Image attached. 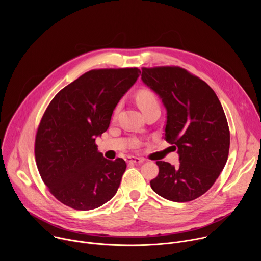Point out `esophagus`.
I'll return each mask as SVG.
<instances>
[{
  "label": "esophagus",
  "mask_w": 261,
  "mask_h": 261,
  "mask_svg": "<svg viewBox=\"0 0 261 261\" xmlns=\"http://www.w3.org/2000/svg\"><path fill=\"white\" fill-rule=\"evenodd\" d=\"M125 160L127 163H135V164H140L144 161L143 158H137V157H133V156H128V157H126Z\"/></svg>",
  "instance_id": "1"
}]
</instances>
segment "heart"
I'll return each mask as SVG.
<instances>
[{"label":"heart","instance_id":"b5f03b06","mask_svg":"<svg viewBox=\"0 0 261 261\" xmlns=\"http://www.w3.org/2000/svg\"><path fill=\"white\" fill-rule=\"evenodd\" d=\"M136 101H137L138 106L140 107L141 111H143L147 107L158 104L156 95L152 91L147 90V89H142V90L137 92V94H136ZM118 109H116V111Z\"/></svg>","mask_w":261,"mask_h":261}]
</instances>
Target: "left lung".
<instances>
[{"mask_svg": "<svg viewBox=\"0 0 261 261\" xmlns=\"http://www.w3.org/2000/svg\"><path fill=\"white\" fill-rule=\"evenodd\" d=\"M141 81L167 111L165 139L177 147L178 166L157 161L152 189L165 199L187 202L204 194L224 168L230 133L213 89L179 67L142 68Z\"/></svg>", "mask_w": 261, "mask_h": 261, "instance_id": "left-lung-1", "label": "left lung"}]
</instances>
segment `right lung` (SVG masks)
I'll use <instances>...</instances> for the list:
<instances>
[{"label": "right lung", "mask_w": 261, "mask_h": 261, "mask_svg": "<svg viewBox=\"0 0 261 261\" xmlns=\"http://www.w3.org/2000/svg\"><path fill=\"white\" fill-rule=\"evenodd\" d=\"M139 73L137 68L91 70L62 89L46 108L35 158L49 192L65 205L94 210L117 193L126 162L105 159L95 140L108 129L114 109Z\"/></svg>", "instance_id": "right-lung-1"}]
</instances>
